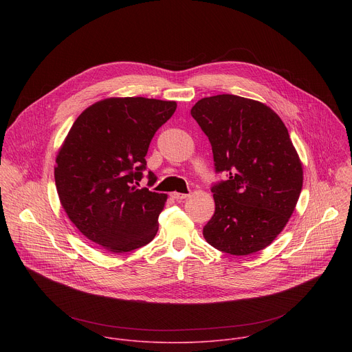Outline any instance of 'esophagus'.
I'll return each instance as SVG.
<instances>
[{"label":"esophagus","instance_id":"esophagus-1","mask_svg":"<svg viewBox=\"0 0 352 352\" xmlns=\"http://www.w3.org/2000/svg\"><path fill=\"white\" fill-rule=\"evenodd\" d=\"M171 196L177 200H182V199H186L188 197V193H179V192H173Z\"/></svg>","mask_w":352,"mask_h":352}]
</instances>
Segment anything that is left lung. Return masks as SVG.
<instances>
[{
	"mask_svg": "<svg viewBox=\"0 0 352 352\" xmlns=\"http://www.w3.org/2000/svg\"><path fill=\"white\" fill-rule=\"evenodd\" d=\"M192 117L206 133L216 173V210L205 239L224 254L246 256L270 245L288 223L304 173L281 118L266 104L234 94L205 97Z\"/></svg>",
	"mask_w": 352,
	"mask_h": 352,
	"instance_id": "obj_1",
	"label": "left lung"
}]
</instances>
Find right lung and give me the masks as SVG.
<instances>
[{"label": "right lung", "instance_id": "1", "mask_svg": "<svg viewBox=\"0 0 352 352\" xmlns=\"http://www.w3.org/2000/svg\"><path fill=\"white\" fill-rule=\"evenodd\" d=\"M175 102L111 97L87 107L74 122L56 159L60 202L75 227L116 254L152 241L166 193L139 188L147 148ZM148 182L155 174L148 171Z\"/></svg>", "mask_w": 352, "mask_h": 352}]
</instances>
